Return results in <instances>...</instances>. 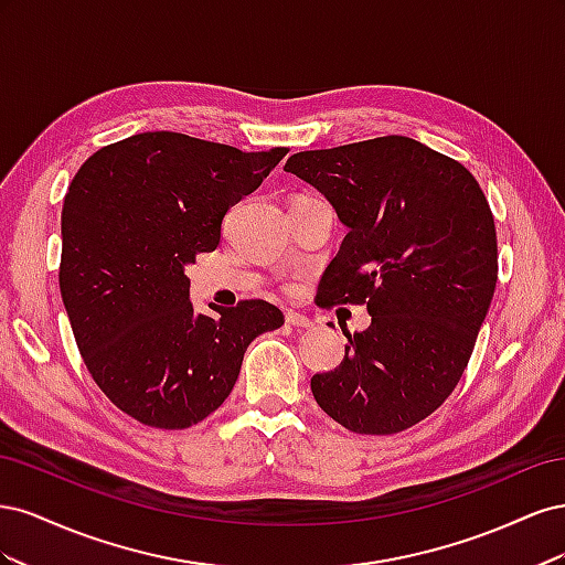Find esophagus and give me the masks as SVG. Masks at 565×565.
<instances>
[{"instance_id": "esophagus-1", "label": "esophagus", "mask_w": 565, "mask_h": 565, "mask_svg": "<svg viewBox=\"0 0 565 565\" xmlns=\"http://www.w3.org/2000/svg\"><path fill=\"white\" fill-rule=\"evenodd\" d=\"M285 322L292 324V328H313V322L309 318L301 316V313H295V311L285 313Z\"/></svg>"}]
</instances>
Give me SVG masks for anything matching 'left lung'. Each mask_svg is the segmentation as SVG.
<instances>
[{"label":"left lung","instance_id":"1","mask_svg":"<svg viewBox=\"0 0 565 565\" xmlns=\"http://www.w3.org/2000/svg\"><path fill=\"white\" fill-rule=\"evenodd\" d=\"M292 172L349 228L320 306L365 303L339 367L313 374L318 405L353 434L391 436L446 403L498 285V233L469 169L407 136L303 150Z\"/></svg>","mask_w":565,"mask_h":565}]
</instances>
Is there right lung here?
<instances>
[{
	"mask_svg": "<svg viewBox=\"0 0 565 565\" xmlns=\"http://www.w3.org/2000/svg\"><path fill=\"white\" fill-rule=\"evenodd\" d=\"M289 148L247 152L177 131L104 146L67 185L58 285L82 361L115 407L188 429L228 398L254 337L285 316L243 299L195 313L183 276Z\"/></svg>",
	"mask_w": 565,
	"mask_h": 565,
	"instance_id": "obj_1",
	"label": "right lung"
}]
</instances>
